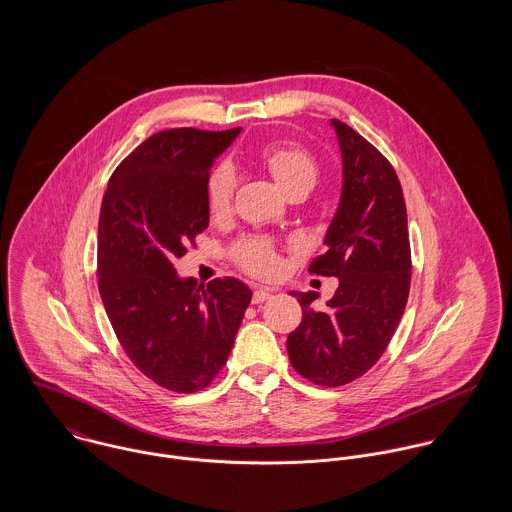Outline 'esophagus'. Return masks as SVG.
<instances>
[{"instance_id":"1","label":"esophagus","mask_w":512,"mask_h":512,"mask_svg":"<svg viewBox=\"0 0 512 512\" xmlns=\"http://www.w3.org/2000/svg\"><path fill=\"white\" fill-rule=\"evenodd\" d=\"M272 295H274V293L270 292V290H266V288H256L254 295H252V303H264V301L272 299Z\"/></svg>"}]
</instances>
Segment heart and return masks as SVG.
Segmentation results:
<instances>
[{
  "label": "heart",
  "mask_w": 512,
  "mask_h": 512,
  "mask_svg": "<svg viewBox=\"0 0 512 512\" xmlns=\"http://www.w3.org/2000/svg\"><path fill=\"white\" fill-rule=\"evenodd\" d=\"M258 157L282 191H286L288 187H292L293 183H299V181L313 183L317 177V163L313 155L303 147L292 146V144H270L258 151ZM232 191H234V171L228 165L220 163L213 169L207 181V207L211 215L220 217L226 213ZM234 258L244 270L258 276H272L278 272V266H280L274 244L262 238H250L240 242L234 248Z\"/></svg>",
  "instance_id": "heart-1"
}]
</instances>
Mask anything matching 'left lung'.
Wrapping results in <instances>:
<instances>
[{
	"label": "left lung",
	"mask_w": 512,
	"mask_h": 512,
	"mask_svg": "<svg viewBox=\"0 0 512 512\" xmlns=\"http://www.w3.org/2000/svg\"><path fill=\"white\" fill-rule=\"evenodd\" d=\"M343 159L341 199L311 274L335 276L327 309L315 292H290L303 319L288 337L293 368L321 386L363 376L386 351L408 301L412 256L402 187L388 159L341 120H331Z\"/></svg>",
	"instance_id": "1"
}]
</instances>
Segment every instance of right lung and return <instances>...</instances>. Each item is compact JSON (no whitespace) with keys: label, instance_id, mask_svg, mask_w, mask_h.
I'll return each mask as SVG.
<instances>
[{"label":"right lung","instance_id":"add662e5","mask_svg":"<svg viewBox=\"0 0 512 512\" xmlns=\"http://www.w3.org/2000/svg\"><path fill=\"white\" fill-rule=\"evenodd\" d=\"M242 128H175L112 173L98 220V290L130 361L173 392L207 388L226 363L252 299L236 278L203 288L173 260L209 226L207 181Z\"/></svg>","mask_w":512,"mask_h":512}]
</instances>
